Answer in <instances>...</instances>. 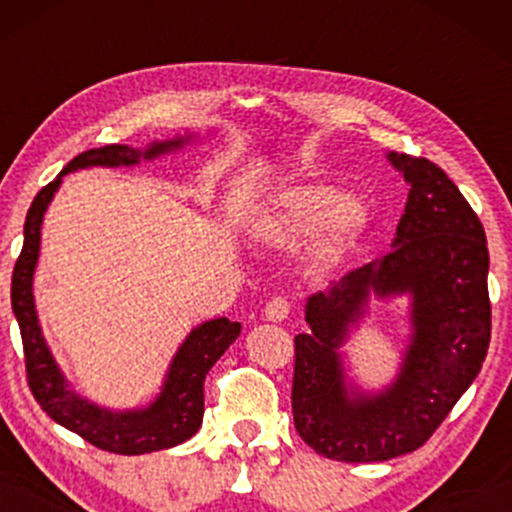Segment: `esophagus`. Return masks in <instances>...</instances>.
<instances>
[{
  "mask_svg": "<svg viewBox=\"0 0 512 512\" xmlns=\"http://www.w3.org/2000/svg\"><path fill=\"white\" fill-rule=\"evenodd\" d=\"M289 313H291V303L286 301L284 296H276L264 305V317L272 322H284L286 317H289Z\"/></svg>",
  "mask_w": 512,
  "mask_h": 512,
  "instance_id": "1",
  "label": "esophagus"
}]
</instances>
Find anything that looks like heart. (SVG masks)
<instances>
[{
	"instance_id": "b5f03b06",
	"label": "heart",
	"mask_w": 512,
	"mask_h": 512,
	"mask_svg": "<svg viewBox=\"0 0 512 512\" xmlns=\"http://www.w3.org/2000/svg\"><path fill=\"white\" fill-rule=\"evenodd\" d=\"M370 207L363 197L334 195V187L322 182L289 185L274 195L269 207L257 216V236L276 245H289L308 225L310 262L317 269H332L346 260L366 236Z\"/></svg>"
}]
</instances>
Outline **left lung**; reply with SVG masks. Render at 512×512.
<instances>
[{
	"label": "left lung",
	"instance_id": "1",
	"mask_svg": "<svg viewBox=\"0 0 512 512\" xmlns=\"http://www.w3.org/2000/svg\"><path fill=\"white\" fill-rule=\"evenodd\" d=\"M409 182L392 250L315 293L305 305L293 366V424L320 455L385 462L419 450L477 378L491 342L489 248L479 216L443 168L387 154ZM412 296L408 354L378 396L346 388L338 346L362 316L369 291Z\"/></svg>",
	"mask_w": 512,
	"mask_h": 512
}]
</instances>
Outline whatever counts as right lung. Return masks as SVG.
<instances>
[{"mask_svg": "<svg viewBox=\"0 0 512 512\" xmlns=\"http://www.w3.org/2000/svg\"><path fill=\"white\" fill-rule=\"evenodd\" d=\"M185 142L190 139L178 137L170 142H154L144 151L110 144L101 149H88L72 158L62 173L35 195L31 209H28L26 226H23L21 255L16 260L14 274H11V308L19 320L26 378L35 402L43 407L52 421L74 431L86 443L105 452H115V455H144V452L166 450L195 436L204 416V378L223 356V351L238 339L240 322L219 317V320H209L195 327L170 363L161 395L149 407L110 411L91 404L69 387L38 325L33 301V272L40 252V226H43L45 209L60 187L62 175L88 166H134L139 163V158H156L166 151L180 149Z\"/></svg>", "mask_w": 512, "mask_h": 512, "instance_id": "1", "label": "right lung"}]
</instances>
